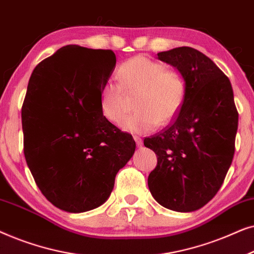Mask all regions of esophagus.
I'll return each instance as SVG.
<instances>
[{
	"label": "esophagus",
	"mask_w": 254,
	"mask_h": 254,
	"mask_svg": "<svg viewBox=\"0 0 254 254\" xmlns=\"http://www.w3.org/2000/svg\"><path fill=\"white\" fill-rule=\"evenodd\" d=\"M134 140L137 145H142V143H143V141H142V138L138 135H134Z\"/></svg>",
	"instance_id": "obj_1"
}]
</instances>
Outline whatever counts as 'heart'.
Listing matches in <instances>:
<instances>
[{
  "label": "heart",
  "mask_w": 254,
  "mask_h": 254,
  "mask_svg": "<svg viewBox=\"0 0 254 254\" xmlns=\"http://www.w3.org/2000/svg\"><path fill=\"white\" fill-rule=\"evenodd\" d=\"M119 83L107 79L102 85L99 102L102 114L111 123H119L126 111V95L136 92V110L121 121L130 133H147L157 125L172 121L182 110L186 97V79L182 72L162 62L138 55L118 68Z\"/></svg>",
  "instance_id": "b5f03b06"
}]
</instances>
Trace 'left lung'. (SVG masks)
<instances>
[{
	"label": "left lung",
	"instance_id": "8db88e82",
	"mask_svg": "<svg viewBox=\"0 0 254 254\" xmlns=\"http://www.w3.org/2000/svg\"><path fill=\"white\" fill-rule=\"evenodd\" d=\"M157 57L182 72L187 89L171 124L144 138L157 155L148 186L163 207L189 213L209 202L224 182L235 154L238 112L230 81L203 53L184 46Z\"/></svg>",
	"mask_w": 254,
	"mask_h": 254
}]
</instances>
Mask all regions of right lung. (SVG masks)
<instances>
[{
    "mask_svg": "<svg viewBox=\"0 0 254 254\" xmlns=\"http://www.w3.org/2000/svg\"><path fill=\"white\" fill-rule=\"evenodd\" d=\"M117 58L67 45L34 68L22 106L24 155L55 207L83 213L109 199L135 141L102 114L99 93Z\"/></svg>",
    "mask_w": 254,
    "mask_h": 254,
    "instance_id": "add662e5",
    "label": "right lung"
}]
</instances>
